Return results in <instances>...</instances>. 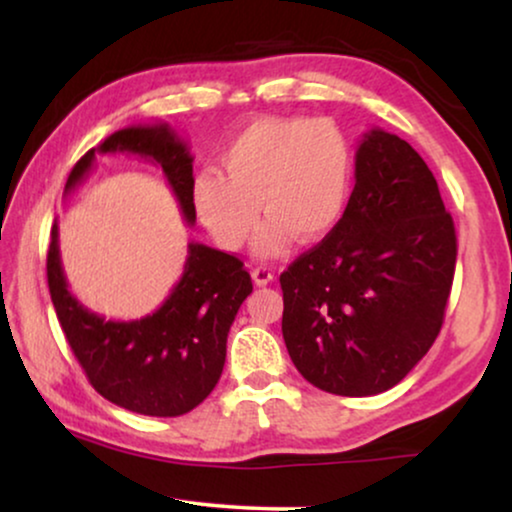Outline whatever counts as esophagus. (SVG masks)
<instances>
[{"mask_svg": "<svg viewBox=\"0 0 512 512\" xmlns=\"http://www.w3.org/2000/svg\"><path fill=\"white\" fill-rule=\"evenodd\" d=\"M251 277H254L256 286H265L275 279V272H272V268H268V265H256V268L251 270Z\"/></svg>", "mask_w": 512, "mask_h": 512, "instance_id": "1", "label": "esophagus"}]
</instances>
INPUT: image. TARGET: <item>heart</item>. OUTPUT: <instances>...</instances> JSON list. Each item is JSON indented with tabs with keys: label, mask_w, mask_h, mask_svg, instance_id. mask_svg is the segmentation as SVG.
Listing matches in <instances>:
<instances>
[{
	"label": "heart",
	"mask_w": 512,
	"mask_h": 512,
	"mask_svg": "<svg viewBox=\"0 0 512 512\" xmlns=\"http://www.w3.org/2000/svg\"><path fill=\"white\" fill-rule=\"evenodd\" d=\"M223 170L205 167L193 177L195 214L223 249L249 240L261 202L263 221L254 251L284 254L293 235L314 242L345 214L354 156L349 139L326 118H258L221 151Z\"/></svg>",
	"instance_id": "heart-1"
}]
</instances>
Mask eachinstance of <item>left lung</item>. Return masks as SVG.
I'll return each mask as SVG.
<instances>
[{
    "mask_svg": "<svg viewBox=\"0 0 512 512\" xmlns=\"http://www.w3.org/2000/svg\"><path fill=\"white\" fill-rule=\"evenodd\" d=\"M356 184L331 233L282 275V333L307 382L375 396L422 361L443 326L457 233L436 177L380 128L356 149Z\"/></svg>",
    "mask_w": 512,
    "mask_h": 512,
    "instance_id": "obj_1",
    "label": "left lung"
}]
</instances>
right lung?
Listing matches in <instances>:
<instances>
[{"mask_svg":"<svg viewBox=\"0 0 512 512\" xmlns=\"http://www.w3.org/2000/svg\"><path fill=\"white\" fill-rule=\"evenodd\" d=\"M95 153H135L153 160L163 167L184 219L195 221L193 158L170 125H132L109 135L74 165L65 193L81 184ZM46 275L62 333L88 382L107 401L149 417L186 415L212 394L226 363L230 324L254 289L240 258L191 242L184 275L156 312L135 321H107L69 293L58 223L51 230Z\"/></svg>","mask_w":512,"mask_h":512,"instance_id":"obj_1","label":"right lung"}]
</instances>
